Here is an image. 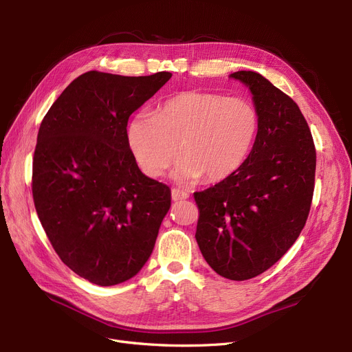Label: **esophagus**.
Returning a JSON list of instances; mask_svg holds the SVG:
<instances>
[{
  "label": "esophagus",
  "mask_w": 352,
  "mask_h": 352,
  "mask_svg": "<svg viewBox=\"0 0 352 352\" xmlns=\"http://www.w3.org/2000/svg\"><path fill=\"white\" fill-rule=\"evenodd\" d=\"M171 197L174 201H181V199H187L190 197V194L187 191H182L178 188H173L171 191Z\"/></svg>",
  "instance_id": "34e87169"
}]
</instances>
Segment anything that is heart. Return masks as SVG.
Instances as JSON below:
<instances>
[{
  "label": "heart",
  "mask_w": 352,
  "mask_h": 352,
  "mask_svg": "<svg viewBox=\"0 0 352 352\" xmlns=\"http://www.w3.org/2000/svg\"><path fill=\"white\" fill-rule=\"evenodd\" d=\"M258 131L256 108L243 97L184 91L153 116L138 114L126 126V141L142 173L161 177L178 157L173 177L195 182L219 181L247 160Z\"/></svg>",
  "instance_id": "1"
}]
</instances>
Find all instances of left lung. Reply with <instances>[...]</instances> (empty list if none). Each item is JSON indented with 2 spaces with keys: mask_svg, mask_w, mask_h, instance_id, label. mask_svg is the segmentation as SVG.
I'll list each match as a JSON object with an SVG mask.
<instances>
[{
  "mask_svg": "<svg viewBox=\"0 0 352 352\" xmlns=\"http://www.w3.org/2000/svg\"><path fill=\"white\" fill-rule=\"evenodd\" d=\"M258 113L244 164L215 186L194 192L195 239L221 276L245 281L272 267L297 241L311 208L317 153L298 105L261 74L236 71Z\"/></svg>",
  "mask_w": 352,
  "mask_h": 352,
  "instance_id": "left-lung-1",
  "label": "left lung"
}]
</instances>
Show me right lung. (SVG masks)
I'll return each instance as SVG.
<instances>
[{"instance_id": "right-lung-1", "label": "right lung", "mask_w": 352, "mask_h": 352, "mask_svg": "<svg viewBox=\"0 0 352 352\" xmlns=\"http://www.w3.org/2000/svg\"><path fill=\"white\" fill-rule=\"evenodd\" d=\"M88 71L48 109L32 158V198L61 261L101 287L124 283L150 258L171 190L138 168L128 118L171 78Z\"/></svg>"}]
</instances>
